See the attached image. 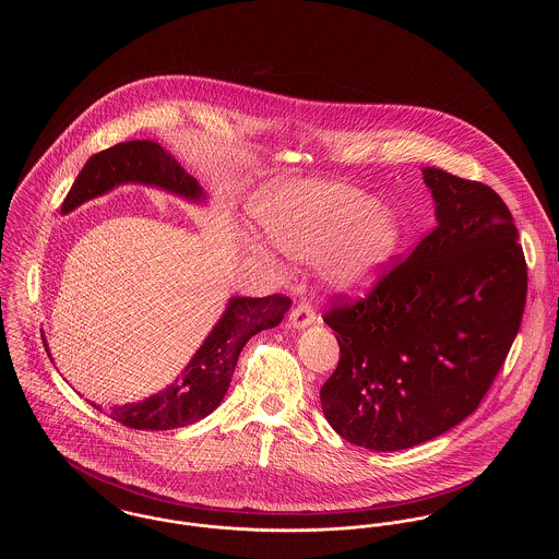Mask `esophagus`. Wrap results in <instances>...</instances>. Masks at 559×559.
I'll list each match as a JSON object with an SVG mask.
<instances>
[{"instance_id":"esophagus-1","label":"esophagus","mask_w":559,"mask_h":559,"mask_svg":"<svg viewBox=\"0 0 559 559\" xmlns=\"http://www.w3.org/2000/svg\"><path fill=\"white\" fill-rule=\"evenodd\" d=\"M289 320H292V324L295 329H304V326H308V324H312V322L317 320V314H314V308H312L308 301H301V304H297V308L293 310Z\"/></svg>"}]
</instances>
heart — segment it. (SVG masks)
Wrapping results in <instances>:
<instances>
[{"mask_svg":"<svg viewBox=\"0 0 559 559\" xmlns=\"http://www.w3.org/2000/svg\"><path fill=\"white\" fill-rule=\"evenodd\" d=\"M255 217L285 253L319 262L324 281L365 295L381 281L399 251L396 213L362 190L337 182H299L255 201Z\"/></svg>","mask_w":559,"mask_h":559,"instance_id":"b5f03b06","label":"heart"}]
</instances>
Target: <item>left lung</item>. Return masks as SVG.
<instances>
[{
  "instance_id": "obj_1",
  "label": "left lung",
  "mask_w": 559,
  "mask_h": 559,
  "mask_svg": "<svg viewBox=\"0 0 559 559\" xmlns=\"http://www.w3.org/2000/svg\"><path fill=\"white\" fill-rule=\"evenodd\" d=\"M424 180L438 226L365 297L335 295L322 317L340 344L322 413L371 451L411 449L469 417L526 306L528 267L503 199L436 167Z\"/></svg>"
}]
</instances>
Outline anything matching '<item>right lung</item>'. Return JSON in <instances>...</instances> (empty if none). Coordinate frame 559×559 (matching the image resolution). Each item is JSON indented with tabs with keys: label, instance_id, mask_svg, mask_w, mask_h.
I'll use <instances>...</instances> for the list:
<instances>
[{
	"label": "right lung",
	"instance_id": "obj_1",
	"mask_svg": "<svg viewBox=\"0 0 559 559\" xmlns=\"http://www.w3.org/2000/svg\"><path fill=\"white\" fill-rule=\"evenodd\" d=\"M123 182L159 187L190 201L203 197L199 182L185 171V167H180V163L159 142L132 140L90 157L62 201L60 212H73L81 203L100 197ZM289 306L292 299L283 293L267 297H233L205 344L199 347L187 369L167 390L135 404L110 406L105 413L126 427L153 431L201 421L226 396L240 349L253 335L276 326L285 319ZM44 346L48 352V344Z\"/></svg>",
	"mask_w": 559,
	"mask_h": 559
}]
</instances>
